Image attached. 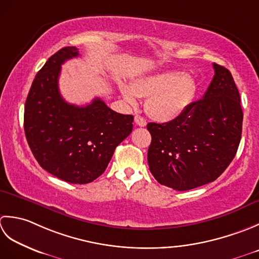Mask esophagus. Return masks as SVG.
Listing matches in <instances>:
<instances>
[{"mask_svg":"<svg viewBox=\"0 0 259 259\" xmlns=\"http://www.w3.org/2000/svg\"><path fill=\"white\" fill-rule=\"evenodd\" d=\"M134 120H135V124L141 126V127H144V126H146L145 118L142 117V116H140V115H136L134 117Z\"/></svg>","mask_w":259,"mask_h":259,"instance_id":"1","label":"esophagus"}]
</instances>
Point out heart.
<instances>
[{
	"label": "heart",
	"instance_id": "obj_1",
	"mask_svg": "<svg viewBox=\"0 0 259 259\" xmlns=\"http://www.w3.org/2000/svg\"><path fill=\"white\" fill-rule=\"evenodd\" d=\"M119 91L131 105L136 97L146 98L145 112L156 122H170L191 104L197 85L192 76L181 71H165L141 77L130 87L119 83Z\"/></svg>",
	"mask_w": 259,
	"mask_h": 259
}]
</instances>
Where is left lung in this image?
Segmentation results:
<instances>
[{"label":"left lung","mask_w":259,"mask_h":259,"mask_svg":"<svg viewBox=\"0 0 259 259\" xmlns=\"http://www.w3.org/2000/svg\"><path fill=\"white\" fill-rule=\"evenodd\" d=\"M214 76L203 97L167 123H149L147 162L155 180L178 191L214 181L238 150L242 130L240 96L227 68Z\"/></svg>","instance_id":"8db88e82"}]
</instances>
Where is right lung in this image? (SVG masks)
Wrapping results in <instances>:
<instances>
[{
	"instance_id": "add662e5",
	"label": "right lung",
	"mask_w": 259,
	"mask_h": 259,
	"mask_svg": "<svg viewBox=\"0 0 259 259\" xmlns=\"http://www.w3.org/2000/svg\"><path fill=\"white\" fill-rule=\"evenodd\" d=\"M78 56L75 47H65L36 73L24 106V133L42 168L60 180L83 184L106 170L116 146L132 133L134 118L114 112L99 98L76 106L61 97V65Z\"/></svg>"
}]
</instances>
